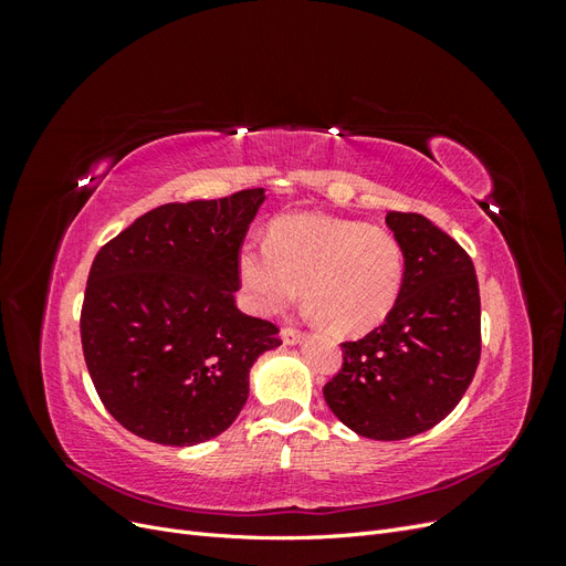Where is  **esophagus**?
Wrapping results in <instances>:
<instances>
[{"label": "esophagus", "instance_id": "1", "mask_svg": "<svg viewBox=\"0 0 566 566\" xmlns=\"http://www.w3.org/2000/svg\"><path fill=\"white\" fill-rule=\"evenodd\" d=\"M281 339H283V345L293 347V345H297V342L302 339V335H300V331H295V328H283V331H281Z\"/></svg>", "mask_w": 566, "mask_h": 566}]
</instances>
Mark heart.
<instances>
[{"label": "heart", "mask_w": 566, "mask_h": 566, "mask_svg": "<svg viewBox=\"0 0 566 566\" xmlns=\"http://www.w3.org/2000/svg\"><path fill=\"white\" fill-rule=\"evenodd\" d=\"M243 302L256 316L283 312L302 285L306 310L337 335H366L399 302L406 260L399 238L366 221L321 212L279 217L266 245L235 254Z\"/></svg>", "instance_id": "obj_1"}]
</instances>
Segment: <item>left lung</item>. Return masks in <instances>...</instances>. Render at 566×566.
I'll return each instance as SVG.
<instances>
[{"mask_svg":"<svg viewBox=\"0 0 566 566\" xmlns=\"http://www.w3.org/2000/svg\"><path fill=\"white\" fill-rule=\"evenodd\" d=\"M406 276L380 328L345 342V364L323 387L352 432L399 441L432 430L470 387L482 352V310L472 260L422 214L387 212Z\"/></svg>","mask_w":566,"mask_h":566,"instance_id":"1","label":"left lung"}]
</instances>
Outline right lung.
<instances>
[{
  "label": "right lung",
  "mask_w": 566,
  "mask_h": 566,
  "mask_svg": "<svg viewBox=\"0 0 566 566\" xmlns=\"http://www.w3.org/2000/svg\"><path fill=\"white\" fill-rule=\"evenodd\" d=\"M264 188L167 202L98 250L82 306V349L108 413L163 447L229 430L250 368L279 328L235 306V254Z\"/></svg>",
  "instance_id": "obj_1"
}]
</instances>
